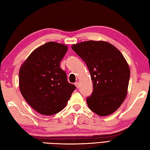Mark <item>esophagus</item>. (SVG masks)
I'll list each match as a JSON object with an SVG mask.
<instances>
[{"label": "esophagus", "instance_id": "1", "mask_svg": "<svg viewBox=\"0 0 150 150\" xmlns=\"http://www.w3.org/2000/svg\"><path fill=\"white\" fill-rule=\"evenodd\" d=\"M75 85L76 88H79V82H75Z\"/></svg>", "mask_w": 150, "mask_h": 150}]
</instances>
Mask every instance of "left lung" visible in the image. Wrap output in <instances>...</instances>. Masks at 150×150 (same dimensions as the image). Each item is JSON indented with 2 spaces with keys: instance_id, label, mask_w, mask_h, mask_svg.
Returning a JSON list of instances; mask_svg holds the SVG:
<instances>
[{
  "instance_id": "8db88e82",
  "label": "left lung",
  "mask_w": 150,
  "mask_h": 150,
  "mask_svg": "<svg viewBox=\"0 0 150 150\" xmlns=\"http://www.w3.org/2000/svg\"><path fill=\"white\" fill-rule=\"evenodd\" d=\"M72 50L83 59L91 74L93 90L87 98L90 109L102 117L112 114L128 94L130 69L115 46L103 40L73 44Z\"/></svg>"
}]
</instances>
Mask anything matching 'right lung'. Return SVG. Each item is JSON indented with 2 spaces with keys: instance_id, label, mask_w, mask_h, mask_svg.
Wrapping results in <instances>:
<instances>
[{
  "instance_id": "1",
  "label": "right lung",
  "mask_w": 150,
  "mask_h": 150,
  "mask_svg": "<svg viewBox=\"0 0 150 150\" xmlns=\"http://www.w3.org/2000/svg\"><path fill=\"white\" fill-rule=\"evenodd\" d=\"M65 44L49 42L38 47L19 70V89L33 109L44 115L59 113L66 106L76 87L67 81L60 62L68 51Z\"/></svg>"
}]
</instances>
